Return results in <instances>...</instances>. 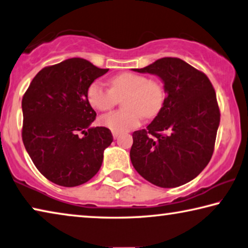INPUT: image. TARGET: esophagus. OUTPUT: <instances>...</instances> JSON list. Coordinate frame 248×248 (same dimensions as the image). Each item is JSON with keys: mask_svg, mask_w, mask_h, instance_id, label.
I'll return each instance as SVG.
<instances>
[{"mask_svg": "<svg viewBox=\"0 0 248 248\" xmlns=\"http://www.w3.org/2000/svg\"><path fill=\"white\" fill-rule=\"evenodd\" d=\"M120 136V133H117V132H113V137H114V139H117V137H119Z\"/></svg>", "mask_w": 248, "mask_h": 248, "instance_id": "obj_1", "label": "esophagus"}]
</instances>
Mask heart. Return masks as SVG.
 <instances>
[{"instance_id":"obj_1","label":"heart","mask_w":248,"mask_h":248,"mask_svg":"<svg viewBox=\"0 0 248 248\" xmlns=\"http://www.w3.org/2000/svg\"><path fill=\"white\" fill-rule=\"evenodd\" d=\"M111 89L101 81H94L87 89V101L96 111L111 108L123 97V109L112 111L100 117L102 126L112 132L125 133L139 126L143 115L153 117L161 111L165 101V91L161 82L146 76L131 73H122L111 78Z\"/></svg>"}]
</instances>
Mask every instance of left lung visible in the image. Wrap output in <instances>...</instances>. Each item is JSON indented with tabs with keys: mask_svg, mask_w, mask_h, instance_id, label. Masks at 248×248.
I'll list each match as a JSON object with an SVG mask.
<instances>
[{
	"mask_svg": "<svg viewBox=\"0 0 248 248\" xmlns=\"http://www.w3.org/2000/svg\"><path fill=\"white\" fill-rule=\"evenodd\" d=\"M133 71L158 76L166 93L152 123L133 133V166L159 187L186 184L206 167L214 152L220 120L214 87L203 72L177 58Z\"/></svg>",
	"mask_w": 248,
	"mask_h": 248,
	"instance_id": "left-lung-1",
	"label": "left lung"
}]
</instances>
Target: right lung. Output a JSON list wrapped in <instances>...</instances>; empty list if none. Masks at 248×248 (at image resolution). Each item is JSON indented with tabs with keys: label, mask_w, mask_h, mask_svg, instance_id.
<instances>
[{
	"label": "right lung",
	"mask_w": 248,
	"mask_h": 248,
	"mask_svg": "<svg viewBox=\"0 0 248 248\" xmlns=\"http://www.w3.org/2000/svg\"><path fill=\"white\" fill-rule=\"evenodd\" d=\"M108 72L84 59H68L41 70L23 96V143L48 181L73 187L101 169L113 135L106 127L91 126L96 113L86 93Z\"/></svg>",
	"instance_id": "obj_1"
}]
</instances>
